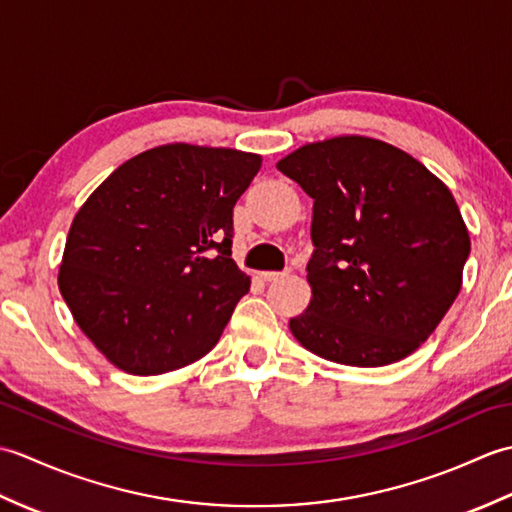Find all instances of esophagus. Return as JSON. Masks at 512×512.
Returning a JSON list of instances; mask_svg holds the SVG:
<instances>
[{
  "label": "esophagus",
  "mask_w": 512,
  "mask_h": 512,
  "mask_svg": "<svg viewBox=\"0 0 512 512\" xmlns=\"http://www.w3.org/2000/svg\"><path fill=\"white\" fill-rule=\"evenodd\" d=\"M288 273H262V279L264 281H279V279H284Z\"/></svg>",
  "instance_id": "1"
}]
</instances>
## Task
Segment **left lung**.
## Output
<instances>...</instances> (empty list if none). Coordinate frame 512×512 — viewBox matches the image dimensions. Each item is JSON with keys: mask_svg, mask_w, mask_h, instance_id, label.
<instances>
[{"mask_svg": "<svg viewBox=\"0 0 512 512\" xmlns=\"http://www.w3.org/2000/svg\"><path fill=\"white\" fill-rule=\"evenodd\" d=\"M314 200L312 299L290 319L325 361L383 367L416 352L462 288L471 239L451 191L383 140L339 136L277 162Z\"/></svg>", "mask_w": 512, "mask_h": 512, "instance_id": "left-lung-1", "label": "left lung"}]
</instances>
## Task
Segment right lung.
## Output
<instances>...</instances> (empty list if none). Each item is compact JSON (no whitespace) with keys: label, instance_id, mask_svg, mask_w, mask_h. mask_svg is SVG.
<instances>
[{"label":"right lung","instance_id":"right-lung-1","mask_svg":"<svg viewBox=\"0 0 512 512\" xmlns=\"http://www.w3.org/2000/svg\"><path fill=\"white\" fill-rule=\"evenodd\" d=\"M262 167L237 149L162 145L123 162L74 215L59 290L107 361L156 376L209 354L250 279L233 206Z\"/></svg>","mask_w":512,"mask_h":512}]
</instances>
